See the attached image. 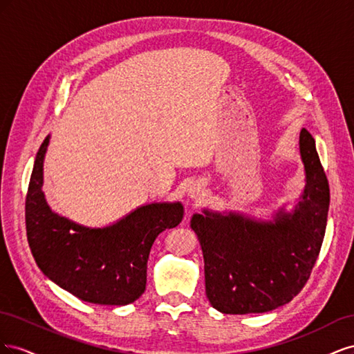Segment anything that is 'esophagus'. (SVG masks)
I'll return each instance as SVG.
<instances>
[{
	"label": "esophagus",
	"mask_w": 354,
	"mask_h": 354,
	"mask_svg": "<svg viewBox=\"0 0 354 354\" xmlns=\"http://www.w3.org/2000/svg\"><path fill=\"white\" fill-rule=\"evenodd\" d=\"M203 190H205V187H203L201 181H195V183H192L187 187V196L192 199H198L203 195Z\"/></svg>",
	"instance_id": "1"
}]
</instances>
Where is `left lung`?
Returning a JSON list of instances; mask_svg holds the SVG:
<instances>
[{"instance_id":"left-lung-1","label":"left lung","mask_w":354,"mask_h":354,"mask_svg":"<svg viewBox=\"0 0 354 354\" xmlns=\"http://www.w3.org/2000/svg\"><path fill=\"white\" fill-rule=\"evenodd\" d=\"M306 186L291 212L279 208L273 220L205 208L190 227L205 263V292L224 315L266 313L301 291L322 246L329 185L315 138L299 133Z\"/></svg>"}]
</instances>
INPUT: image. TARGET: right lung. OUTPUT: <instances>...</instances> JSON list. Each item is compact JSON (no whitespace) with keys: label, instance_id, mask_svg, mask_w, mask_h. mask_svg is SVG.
<instances>
[{"label":"right lung","instance_id":"obj_1","mask_svg":"<svg viewBox=\"0 0 354 354\" xmlns=\"http://www.w3.org/2000/svg\"><path fill=\"white\" fill-rule=\"evenodd\" d=\"M50 134L35 156L25 218L32 255L50 281L82 301L134 303L146 289L147 259L160 232L183 220L181 202L146 203L104 227H88L55 212L42 192Z\"/></svg>","mask_w":354,"mask_h":354}]
</instances>
